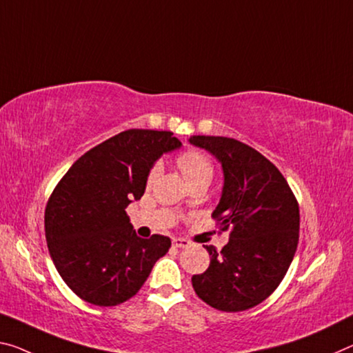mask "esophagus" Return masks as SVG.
Returning a JSON list of instances; mask_svg holds the SVG:
<instances>
[{
    "mask_svg": "<svg viewBox=\"0 0 353 353\" xmlns=\"http://www.w3.org/2000/svg\"><path fill=\"white\" fill-rule=\"evenodd\" d=\"M172 247H174V248H187V247H190V242L185 239H172Z\"/></svg>",
    "mask_w": 353,
    "mask_h": 353,
    "instance_id": "esophagus-1",
    "label": "esophagus"
}]
</instances>
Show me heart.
I'll return each mask as SVG.
<instances>
[{
	"mask_svg": "<svg viewBox=\"0 0 353 353\" xmlns=\"http://www.w3.org/2000/svg\"><path fill=\"white\" fill-rule=\"evenodd\" d=\"M177 165L181 168L188 185H193L196 182L210 183L212 176H214V166H212L209 157L199 152V150H187V152L181 154L177 157ZM157 176H159V166H154L148 174V185H152Z\"/></svg>",
	"mask_w": 353,
	"mask_h": 353,
	"instance_id": "b5f03b06",
	"label": "heart"
}]
</instances>
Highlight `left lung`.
I'll list each match as a JSON object with an SVG mask.
<instances>
[{"label":"left lung","instance_id":"left-lung-1","mask_svg":"<svg viewBox=\"0 0 353 353\" xmlns=\"http://www.w3.org/2000/svg\"><path fill=\"white\" fill-rule=\"evenodd\" d=\"M223 168V192L212 216L226 231L221 251L205 247L210 265L192 284L220 311L237 312L264 301L286 275L299 245L300 212L286 179L264 155L226 137H190Z\"/></svg>","mask_w":353,"mask_h":353}]
</instances>
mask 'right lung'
<instances>
[{
  "label": "right lung",
  "instance_id": "1",
  "mask_svg": "<svg viewBox=\"0 0 353 353\" xmlns=\"http://www.w3.org/2000/svg\"><path fill=\"white\" fill-rule=\"evenodd\" d=\"M181 146L171 132L125 130L81 155L53 190L46 209L50 256L88 303L132 299L170 250V237H138L125 209L141 199L155 161Z\"/></svg>",
  "mask_w": 353,
  "mask_h": 353
}]
</instances>
